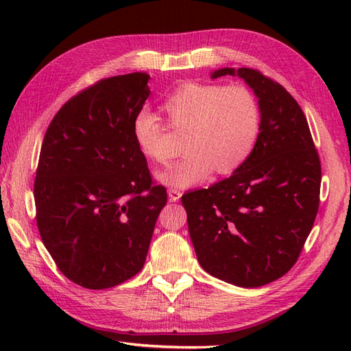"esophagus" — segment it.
Here are the masks:
<instances>
[{
    "label": "esophagus",
    "mask_w": 351,
    "mask_h": 351,
    "mask_svg": "<svg viewBox=\"0 0 351 351\" xmlns=\"http://www.w3.org/2000/svg\"><path fill=\"white\" fill-rule=\"evenodd\" d=\"M167 193H169L170 202H178V200H180L181 196H182V193L180 190H176V189H170Z\"/></svg>",
    "instance_id": "esophagus-1"
}]
</instances>
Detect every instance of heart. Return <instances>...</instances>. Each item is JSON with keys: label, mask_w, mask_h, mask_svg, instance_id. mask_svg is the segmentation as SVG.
Here are the masks:
<instances>
[{"label": "heart", "mask_w": 351, "mask_h": 351, "mask_svg": "<svg viewBox=\"0 0 351 351\" xmlns=\"http://www.w3.org/2000/svg\"><path fill=\"white\" fill-rule=\"evenodd\" d=\"M170 125L187 131L184 158L158 173V181L175 189H190L214 171L230 175L255 151L263 130L259 101L245 86L187 83L162 104ZM132 136L149 160L170 161L166 128L155 114L141 110L132 121Z\"/></svg>", "instance_id": "b5f03b06"}]
</instances>
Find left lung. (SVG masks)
<instances>
[{"label": "left lung", "mask_w": 351, "mask_h": 351, "mask_svg": "<svg viewBox=\"0 0 351 351\" xmlns=\"http://www.w3.org/2000/svg\"><path fill=\"white\" fill-rule=\"evenodd\" d=\"M240 77L259 101L255 151L226 180L185 193L189 232L200 267L243 288L267 285L291 270L317 217L322 164L306 117L279 83L249 68Z\"/></svg>", "instance_id": "left-lung-1"}]
</instances>
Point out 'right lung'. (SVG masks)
I'll use <instances>...</instances> for the list:
<instances>
[{"label": "right lung", "mask_w": 351, "mask_h": 351, "mask_svg": "<svg viewBox=\"0 0 351 351\" xmlns=\"http://www.w3.org/2000/svg\"><path fill=\"white\" fill-rule=\"evenodd\" d=\"M149 78L134 72L98 81L66 102L45 134L37 228L58 270L80 287L106 289L136 276L167 202L132 136Z\"/></svg>", "instance_id": "1"}]
</instances>
